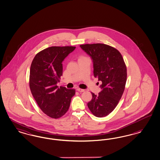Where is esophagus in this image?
I'll list each match as a JSON object with an SVG mask.
<instances>
[{"label":"esophagus","mask_w":160,"mask_h":160,"mask_svg":"<svg viewBox=\"0 0 160 160\" xmlns=\"http://www.w3.org/2000/svg\"><path fill=\"white\" fill-rule=\"evenodd\" d=\"M77 90L78 91L81 92H84V91H85V90H84V89H83L77 88Z\"/></svg>","instance_id":"34e87169"}]
</instances>
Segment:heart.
Masks as SVG:
<instances>
[{
    "instance_id": "obj_1",
    "label": "heart",
    "mask_w": 160,
    "mask_h": 160,
    "mask_svg": "<svg viewBox=\"0 0 160 160\" xmlns=\"http://www.w3.org/2000/svg\"><path fill=\"white\" fill-rule=\"evenodd\" d=\"M85 58H87L86 57H84V56H81L79 58V60L82 59H85Z\"/></svg>"
}]
</instances>
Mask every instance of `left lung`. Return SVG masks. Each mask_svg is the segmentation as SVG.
I'll use <instances>...</instances> for the list:
<instances>
[{
  "label": "left lung",
  "mask_w": 160,
  "mask_h": 160,
  "mask_svg": "<svg viewBox=\"0 0 160 160\" xmlns=\"http://www.w3.org/2000/svg\"><path fill=\"white\" fill-rule=\"evenodd\" d=\"M80 47L91 58L94 76L102 82L98 95L91 92L92 98L87 105L97 118L112 112L123 94L127 79V69L121 53L104 44H86Z\"/></svg>",
  "instance_id": "8db88e82"
}]
</instances>
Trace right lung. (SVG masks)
<instances>
[{"instance_id": "right-lung-1", "label": "right lung", "mask_w": 160, "mask_h": 160, "mask_svg": "<svg viewBox=\"0 0 160 160\" xmlns=\"http://www.w3.org/2000/svg\"><path fill=\"white\" fill-rule=\"evenodd\" d=\"M76 47L53 46L37 54L32 60L30 73L31 94L42 112L58 118L68 110L74 89L57 86L63 73L62 62Z\"/></svg>"}]
</instances>
